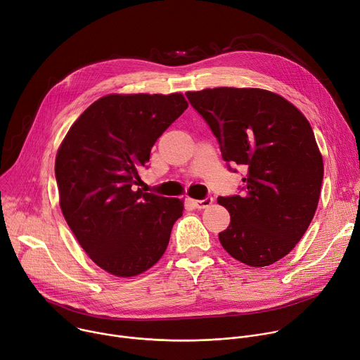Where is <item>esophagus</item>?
I'll return each instance as SVG.
<instances>
[{
  "label": "esophagus",
  "instance_id": "1",
  "mask_svg": "<svg viewBox=\"0 0 360 360\" xmlns=\"http://www.w3.org/2000/svg\"><path fill=\"white\" fill-rule=\"evenodd\" d=\"M212 197H205L204 200H192V204L195 208L202 210V208H208L212 204Z\"/></svg>",
  "mask_w": 360,
  "mask_h": 360
}]
</instances>
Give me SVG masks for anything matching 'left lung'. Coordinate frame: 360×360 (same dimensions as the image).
Listing matches in <instances>:
<instances>
[{
	"label": "left lung",
	"mask_w": 360,
	"mask_h": 360,
	"mask_svg": "<svg viewBox=\"0 0 360 360\" xmlns=\"http://www.w3.org/2000/svg\"><path fill=\"white\" fill-rule=\"evenodd\" d=\"M210 126L226 167L247 168L241 195L219 197L231 215L225 251L251 267L270 266L304 236L319 202L323 159L310 123L284 97L263 89L185 93Z\"/></svg>",
	"instance_id": "1"
}]
</instances>
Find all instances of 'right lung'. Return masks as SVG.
<instances>
[{"label": "right lung", "instance_id": "obj_1", "mask_svg": "<svg viewBox=\"0 0 360 360\" xmlns=\"http://www.w3.org/2000/svg\"><path fill=\"white\" fill-rule=\"evenodd\" d=\"M186 108L181 93L105 96L57 152L63 215L87 255L113 276H138L158 263L184 212L178 198L135 186L152 146Z\"/></svg>", "mask_w": 360, "mask_h": 360}]
</instances>
